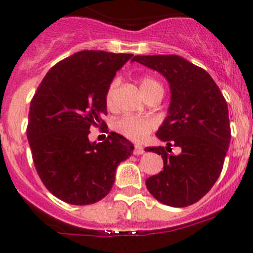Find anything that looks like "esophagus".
<instances>
[{"label":"esophagus","instance_id":"34e87169","mask_svg":"<svg viewBox=\"0 0 253 253\" xmlns=\"http://www.w3.org/2000/svg\"><path fill=\"white\" fill-rule=\"evenodd\" d=\"M143 153H144V148H143L142 145H135V147H134V154L140 155L143 154Z\"/></svg>","mask_w":253,"mask_h":253}]
</instances>
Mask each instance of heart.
<instances>
[{
	"label": "heart",
	"instance_id": "b5f03b06",
	"mask_svg": "<svg viewBox=\"0 0 253 253\" xmlns=\"http://www.w3.org/2000/svg\"><path fill=\"white\" fill-rule=\"evenodd\" d=\"M119 85V80L114 79L109 84L108 89L105 92V103L108 108H114L115 104V95H117V89ZM155 87H162L158 81H155L152 78H143L140 80V89L142 92L145 95L149 91H152ZM155 128V122L152 118L147 117H131V115H126L120 119H118L114 124V129L124 135L125 138L134 140V142H142L143 139L147 138L148 134Z\"/></svg>",
	"mask_w": 253,
	"mask_h": 253
}]
</instances>
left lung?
<instances>
[{"instance_id": "8db88e82", "label": "left lung", "mask_w": 253, "mask_h": 253, "mask_svg": "<svg viewBox=\"0 0 253 253\" xmlns=\"http://www.w3.org/2000/svg\"><path fill=\"white\" fill-rule=\"evenodd\" d=\"M133 61L161 73L170 87L168 117L157 136L182 149L147 148L163 158V170L147 179L148 191L170 207L198 202L218 179L231 140L228 106L221 90L202 68L177 55L135 56Z\"/></svg>"}]
</instances>
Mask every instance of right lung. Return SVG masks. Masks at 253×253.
Instances as JSON below:
<instances>
[{"instance_id": "obj_1", "label": "right lung", "mask_w": 253, "mask_h": 253, "mask_svg": "<svg viewBox=\"0 0 253 253\" xmlns=\"http://www.w3.org/2000/svg\"><path fill=\"white\" fill-rule=\"evenodd\" d=\"M131 54L84 50L48 70L30 104L27 139L46 188L75 206L99 202L110 192L120 162L133 154L128 139L111 131L101 143L90 128H106L105 92Z\"/></svg>"}]
</instances>
